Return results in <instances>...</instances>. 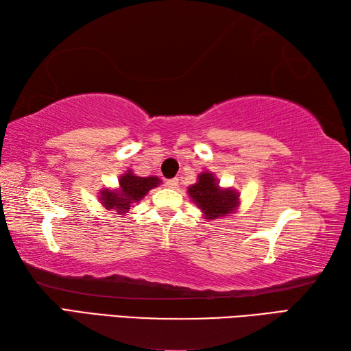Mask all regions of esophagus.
<instances>
[{"label":"esophagus","mask_w":351,"mask_h":351,"mask_svg":"<svg viewBox=\"0 0 351 351\" xmlns=\"http://www.w3.org/2000/svg\"><path fill=\"white\" fill-rule=\"evenodd\" d=\"M178 184H180V180H178V178H171V180H167V182H166L169 189H176Z\"/></svg>","instance_id":"34e87169"}]
</instances>
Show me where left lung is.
Listing matches in <instances>:
<instances>
[{"instance_id":"8db88e82","label":"left lung","mask_w":351,"mask_h":351,"mask_svg":"<svg viewBox=\"0 0 351 351\" xmlns=\"http://www.w3.org/2000/svg\"><path fill=\"white\" fill-rule=\"evenodd\" d=\"M189 195L205 219L215 220L234 213L240 205V195L232 189H220L219 181L210 171L197 176V182L189 187Z\"/></svg>"}]
</instances>
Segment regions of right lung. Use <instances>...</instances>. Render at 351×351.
Wrapping results in <instances>:
<instances>
[{"label": "right lung", "mask_w": 351, "mask_h": 351, "mask_svg": "<svg viewBox=\"0 0 351 351\" xmlns=\"http://www.w3.org/2000/svg\"><path fill=\"white\" fill-rule=\"evenodd\" d=\"M161 181L156 176H137L128 170L119 180V189L101 191L99 200L107 210H116L119 214H125L131 210V204L143 199L149 190L158 187Z\"/></svg>", "instance_id": "obj_1"}]
</instances>
